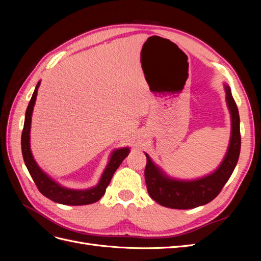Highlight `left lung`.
<instances>
[{"label": "left lung", "instance_id": "8db88e82", "mask_svg": "<svg viewBox=\"0 0 261 261\" xmlns=\"http://www.w3.org/2000/svg\"><path fill=\"white\" fill-rule=\"evenodd\" d=\"M226 102L232 115V136L224 161L211 175L192 181L170 179L147 156L145 178L148 194L161 206L172 209H193L213 200L231 177L241 152L240 114L231 89L226 86Z\"/></svg>", "mask_w": 261, "mask_h": 261}]
</instances>
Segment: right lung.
<instances>
[{
  "instance_id": "obj_1",
  "label": "right lung",
  "mask_w": 261,
  "mask_h": 261,
  "mask_svg": "<svg viewBox=\"0 0 261 261\" xmlns=\"http://www.w3.org/2000/svg\"><path fill=\"white\" fill-rule=\"evenodd\" d=\"M39 85H40V83L37 84L36 89L33 93V97H31L29 105L27 107L25 123H23V128L21 133V152L29 174L33 177L39 192L43 196H45L46 198H49L55 202H59L62 204H69V206H82V204H89L96 202L106 193V189L110 184V181H111L114 172L117 170L118 167H120V164L123 162L125 158L128 155L129 149L122 148L113 152L108 167L103 172V174H102L99 184L96 187L87 189V191H75V189L64 188L55 183L54 180H52L49 176H46L41 171V169L38 167L36 161L34 160L33 154H31L29 146L31 114H33Z\"/></svg>"
}]
</instances>
